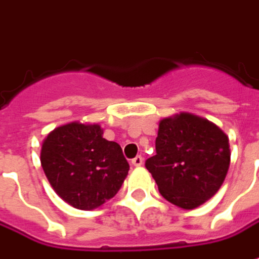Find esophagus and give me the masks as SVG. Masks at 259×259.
I'll list each match as a JSON object with an SVG mask.
<instances>
[{
  "label": "esophagus",
  "mask_w": 259,
  "mask_h": 259,
  "mask_svg": "<svg viewBox=\"0 0 259 259\" xmlns=\"http://www.w3.org/2000/svg\"><path fill=\"white\" fill-rule=\"evenodd\" d=\"M132 165L133 166H142L143 165V157L142 156H136L132 159Z\"/></svg>",
  "instance_id": "34e87169"
}]
</instances>
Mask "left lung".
I'll return each instance as SVG.
<instances>
[{"label":"left lung","mask_w":259,"mask_h":259,"mask_svg":"<svg viewBox=\"0 0 259 259\" xmlns=\"http://www.w3.org/2000/svg\"><path fill=\"white\" fill-rule=\"evenodd\" d=\"M229 159V142L218 126L182 113L159 123L156 155L145 166L166 201L193 209L218 192Z\"/></svg>","instance_id":"1"}]
</instances>
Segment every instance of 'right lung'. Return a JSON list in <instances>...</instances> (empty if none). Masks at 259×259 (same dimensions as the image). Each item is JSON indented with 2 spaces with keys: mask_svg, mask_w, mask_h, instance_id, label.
Returning <instances> with one entry per match:
<instances>
[{
  "mask_svg": "<svg viewBox=\"0 0 259 259\" xmlns=\"http://www.w3.org/2000/svg\"><path fill=\"white\" fill-rule=\"evenodd\" d=\"M41 166L58 196L83 210L112 199L129 172L121 147L103 138L99 124L81 123L50 133L41 147Z\"/></svg>",
  "mask_w": 259,
  "mask_h": 259,
  "instance_id": "right-lung-1",
  "label": "right lung"
}]
</instances>
